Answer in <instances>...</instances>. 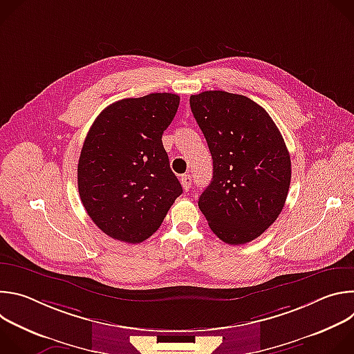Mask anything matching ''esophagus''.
<instances>
[{
    "label": "esophagus",
    "instance_id": "obj_1",
    "mask_svg": "<svg viewBox=\"0 0 354 354\" xmlns=\"http://www.w3.org/2000/svg\"><path fill=\"white\" fill-rule=\"evenodd\" d=\"M180 183H182V187L187 192L189 189H190V183H192V176L190 175H187V174H185V175H182L180 176Z\"/></svg>",
    "mask_w": 354,
    "mask_h": 354
}]
</instances>
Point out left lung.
Wrapping results in <instances>:
<instances>
[{"instance_id":"1","label":"left lung","mask_w":354,"mask_h":354,"mask_svg":"<svg viewBox=\"0 0 354 354\" xmlns=\"http://www.w3.org/2000/svg\"><path fill=\"white\" fill-rule=\"evenodd\" d=\"M189 102L213 158V179L198 209L225 243L250 242L286 203L291 161L283 136L269 113L243 95L205 91Z\"/></svg>"}]
</instances>
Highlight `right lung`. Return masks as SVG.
<instances>
[{
    "instance_id": "obj_1",
    "label": "right lung",
    "mask_w": 354,
    "mask_h": 354,
    "mask_svg": "<svg viewBox=\"0 0 354 354\" xmlns=\"http://www.w3.org/2000/svg\"><path fill=\"white\" fill-rule=\"evenodd\" d=\"M180 97L149 93L105 108L91 126L78 161V192L92 221L113 239L140 243L162 224L182 186L162 134Z\"/></svg>"
}]
</instances>
